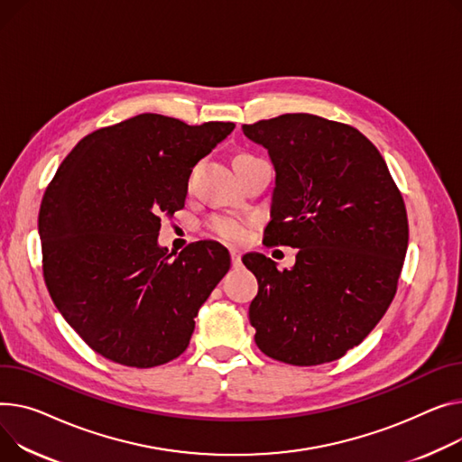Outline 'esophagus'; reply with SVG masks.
<instances>
[{"mask_svg": "<svg viewBox=\"0 0 462 462\" xmlns=\"http://www.w3.org/2000/svg\"><path fill=\"white\" fill-rule=\"evenodd\" d=\"M230 256H232V265L239 267L241 265V251L239 249H230Z\"/></svg>", "mask_w": 462, "mask_h": 462, "instance_id": "1", "label": "esophagus"}]
</instances>
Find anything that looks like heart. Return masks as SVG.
<instances>
[{"instance_id": "b5f03b06", "label": "heart", "mask_w": 462, "mask_h": 462, "mask_svg": "<svg viewBox=\"0 0 462 462\" xmlns=\"http://www.w3.org/2000/svg\"><path fill=\"white\" fill-rule=\"evenodd\" d=\"M249 226H251V221L237 213L213 215V217L208 221L209 232L225 241H243L249 236Z\"/></svg>"}]
</instances>
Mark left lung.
<instances>
[{
	"mask_svg": "<svg viewBox=\"0 0 462 462\" xmlns=\"http://www.w3.org/2000/svg\"><path fill=\"white\" fill-rule=\"evenodd\" d=\"M274 167L271 245L297 249L279 271L243 256L258 279L249 309L267 356L318 365L344 356L381 321L409 245L403 197L379 150L353 126L309 113L245 125Z\"/></svg>",
	"mask_w": 462,
	"mask_h": 462,
	"instance_id": "obj_1",
	"label": "left lung"
}]
</instances>
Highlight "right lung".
<instances>
[{"mask_svg":"<svg viewBox=\"0 0 462 462\" xmlns=\"http://www.w3.org/2000/svg\"><path fill=\"white\" fill-rule=\"evenodd\" d=\"M234 128L143 113L83 137L57 169L39 213L44 281L98 355L153 367L189 346L230 254L197 241L172 258L158 243L162 217L183 208L191 169Z\"/></svg>","mask_w":462,"mask_h":462,"instance_id":"obj_1","label":"right lung"}]
</instances>
